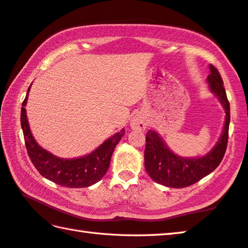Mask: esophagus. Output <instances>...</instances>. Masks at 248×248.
Wrapping results in <instances>:
<instances>
[{
	"mask_svg": "<svg viewBox=\"0 0 248 248\" xmlns=\"http://www.w3.org/2000/svg\"><path fill=\"white\" fill-rule=\"evenodd\" d=\"M130 127L137 131H145L147 127V121L142 115H134L130 120Z\"/></svg>",
	"mask_w": 248,
	"mask_h": 248,
	"instance_id": "1",
	"label": "esophagus"
}]
</instances>
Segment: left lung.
Wrapping results in <instances>:
<instances>
[{"mask_svg":"<svg viewBox=\"0 0 248 248\" xmlns=\"http://www.w3.org/2000/svg\"><path fill=\"white\" fill-rule=\"evenodd\" d=\"M209 71L210 74L207 77L209 91L218 98L226 112L221 134L216 145L207 154L182 157L170 150L158 132L153 129L148 130L144 151V165L152 180L161 186L174 188L190 186L213 172L223 158L228 144L230 104L219 71L213 65H209Z\"/></svg>","mask_w":248,"mask_h":248,"instance_id":"obj_1","label":"left lung"}]
</instances>
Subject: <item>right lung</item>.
<instances>
[{
  "label": "right lung",
  "mask_w": 248,
  "mask_h": 248,
  "mask_svg": "<svg viewBox=\"0 0 248 248\" xmlns=\"http://www.w3.org/2000/svg\"><path fill=\"white\" fill-rule=\"evenodd\" d=\"M32 84V83H31ZM31 84L22 102L20 124L24 132L25 143L31 163L40 174L58 186L66 187H88L100 181L108 170L112 152L124 136L125 130L121 129L114 136L106 139L101 145L87 155L76 158H62L46 151L33 138L28 118L26 105L28 101Z\"/></svg>",
  "instance_id": "right-lung-1"
}]
</instances>
